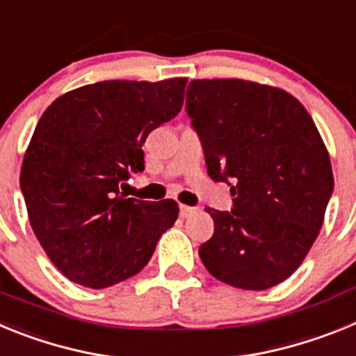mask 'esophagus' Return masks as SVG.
Returning <instances> with one entry per match:
<instances>
[{
    "label": "esophagus",
    "instance_id": "obj_1",
    "mask_svg": "<svg viewBox=\"0 0 356 356\" xmlns=\"http://www.w3.org/2000/svg\"><path fill=\"white\" fill-rule=\"evenodd\" d=\"M200 210L196 209V207H187V205H180V216L184 217V219H188V217H193L194 213H197Z\"/></svg>",
    "mask_w": 356,
    "mask_h": 356
}]
</instances>
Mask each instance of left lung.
I'll return each instance as SVG.
<instances>
[{
	"label": "left lung",
	"instance_id": "8db88e82",
	"mask_svg": "<svg viewBox=\"0 0 356 356\" xmlns=\"http://www.w3.org/2000/svg\"><path fill=\"white\" fill-rule=\"evenodd\" d=\"M185 108L210 178L234 196L229 212L209 209L213 235L201 262L232 287L282 284L312 248L333 193L312 118L285 90L244 80H193Z\"/></svg>",
	"mask_w": 356,
	"mask_h": 356
}]
</instances>
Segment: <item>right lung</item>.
I'll use <instances>...</instances> for the list:
<instances>
[{
  "mask_svg": "<svg viewBox=\"0 0 356 356\" xmlns=\"http://www.w3.org/2000/svg\"><path fill=\"white\" fill-rule=\"evenodd\" d=\"M185 78L106 80L64 94L42 114L21 168L30 225L64 276L89 289L130 278L175 225L178 203L119 193L144 171L143 144L184 105Z\"/></svg>",
  "mask_w": 356,
  "mask_h": 356,
  "instance_id": "obj_1",
  "label": "right lung"
}]
</instances>
